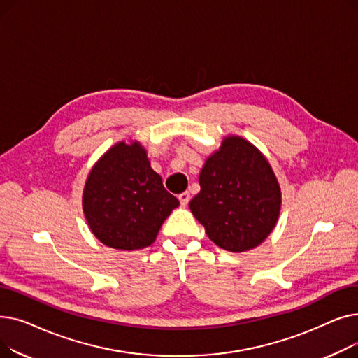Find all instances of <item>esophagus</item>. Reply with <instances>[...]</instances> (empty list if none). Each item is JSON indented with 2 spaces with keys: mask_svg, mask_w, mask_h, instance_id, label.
Returning <instances> with one entry per match:
<instances>
[{
  "mask_svg": "<svg viewBox=\"0 0 358 358\" xmlns=\"http://www.w3.org/2000/svg\"><path fill=\"white\" fill-rule=\"evenodd\" d=\"M178 200H180V203H181L182 208H185V206L189 204V201H190V193H189V192H184V193H181V194L178 196Z\"/></svg>",
  "mask_w": 358,
  "mask_h": 358,
  "instance_id": "1",
  "label": "esophagus"
}]
</instances>
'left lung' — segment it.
Returning a JSON list of instances; mask_svg holds the SVG:
<instances>
[{
    "mask_svg": "<svg viewBox=\"0 0 358 358\" xmlns=\"http://www.w3.org/2000/svg\"><path fill=\"white\" fill-rule=\"evenodd\" d=\"M200 193L189 203L209 239L222 250L257 248L275 228L281 189L268 159L250 141L224 136L204 161Z\"/></svg>",
    "mask_w": 358,
    "mask_h": 358,
    "instance_id": "obj_1",
    "label": "left lung"
}]
</instances>
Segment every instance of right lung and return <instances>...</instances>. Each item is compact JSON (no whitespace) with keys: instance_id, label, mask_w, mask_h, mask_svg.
Returning <instances> with one entry per match:
<instances>
[{"instance_id":"right-lung-1","label":"right lung","mask_w":358,"mask_h":358,"mask_svg":"<svg viewBox=\"0 0 358 358\" xmlns=\"http://www.w3.org/2000/svg\"><path fill=\"white\" fill-rule=\"evenodd\" d=\"M178 206L138 141H120L106 150L91 168L83 192L88 228L106 247L119 251L149 247Z\"/></svg>"}]
</instances>
